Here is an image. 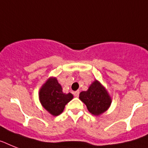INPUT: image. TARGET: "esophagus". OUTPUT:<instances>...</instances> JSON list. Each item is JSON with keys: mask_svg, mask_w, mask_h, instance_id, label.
<instances>
[{"mask_svg": "<svg viewBox=\"0 0 148 148\" xmlns=\"http://www.w3.org/2000/svg\"><path fill=\"white\" fill-rule=\"evenodd\" d=\"M79 93H80V91L79 90H77V91H75V92H74V97H78V96H79Z\"/></svg>", "mask_w": 148, "mask_h": 148, "instance_id": "esophagus-1", "label": "esophagus"}]
</instances>
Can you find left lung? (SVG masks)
I'll return each instance as SVG.
<instances>
[{
    "label": "left lung",
    "mask_w": 148,
    "mask_h": 148,
    "mask_svg": "<svg viewBox=\"0 0 148 148\" xmlns=\"http://www.w3.org/2000/svg\"><path fill=\"white\" fill-rule=\"evenodd\" d=\"M79 98L86 106L88 111L94 116H99L109 109L112 99L105 87L95 80L86 91H82Z\"/></svg>",
    "instance_id": "8db88e82"
}]
</instances>
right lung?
Masks as SVG:
<instances>
[{
  "instance_id": "1",
  "label": "right lung",
  "mask_w": 148,
  "mask_h": 148,
  "mask_svg": "<svg viewBox=\"0 0 148 148\" xmlns=\"http://www.w3.org/2000/svg\"><path fill=\"white\" fill-rule=\"evenodd\" d=\"M39 96L42 106L54 116L62 113L66 104L74 97L71 93H63L62 86L55 77L48 79L41 87Z\"/></svg>"
}]
</instances>
